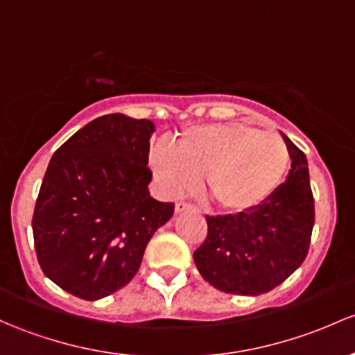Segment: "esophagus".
<instances>
[{"label": "esophagus", "mask_w": 355, "mask_h": 355, "mask_svg": "<svg viewBox=\"0 0 355 355\" xmlns=\"http://www.w3.org/2000/svg\"><path fill=\"white\" fill-rule=\"evenodd\" d=\"M184 211H196V207L189 202H177L175 204V212H184Z\"/></svg>", "instance_id": "34e87169"}]
</instances>
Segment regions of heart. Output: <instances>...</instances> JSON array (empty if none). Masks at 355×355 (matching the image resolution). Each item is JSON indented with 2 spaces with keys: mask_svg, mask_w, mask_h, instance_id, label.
Listing matches in <instances>:
<instances>
[{
  "mask_svg": "<svg viewBox=\"0 0 355 355\" xmlns=\"http://www.w3.org/2000/svg\"><path fill=\"white\" fill-rule=\"evenodd\" d=\"M153 173L168 196L196 189L226 214L253 211L284 182L291 165L287 144L272 130L241 122L193 125L175 139L173 149L155 146Z\"/></svg>",
  "mask_w": 355,
  "mask_h": 355,
  "instance_id": "b5f03b06",
  "label": "heart"
}]
</instances>
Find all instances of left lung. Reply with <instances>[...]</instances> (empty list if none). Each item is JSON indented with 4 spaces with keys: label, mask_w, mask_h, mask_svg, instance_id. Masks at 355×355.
Listing matches in <instances>:
<instances>
[{
    "label": "left lung",
    "mask_w": 355,
    "mask_h": 355,
    "mask_svg": "<svg viewBox=\"0 0 355 355\" xmlns=\"http://www.w3.org/2000/svg\"><path fill=\"white\" fill-rule=\"evenodd\" d=\"M291 155L286 182L253 211L206 216L207 236L193 252L200 275L216 289L259 296L304 262L315 225V200L304 153L284 136Z\"/></svg>",
    "instance_id": "obj_1"
}]
</instances>
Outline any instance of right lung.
<instances>
[{
  "label": "right lung",
  "instance_id": "obj_1",
  "mask_svg": "<svg viewBox=\"0 0 355 355\" xmlns=\"http://www.w3.org/2000/svg\"><path fill=\"white\" fill-rule=\"evenodd\" d=\"M148 119L109 114L69 137L51 158L32 218L37 260L61 289L87 301L128 286L144 250L173 216L149 196Z\"/></svg>",
  "mask_w": 355,
  "mask_h": 355
}]
</instances>
